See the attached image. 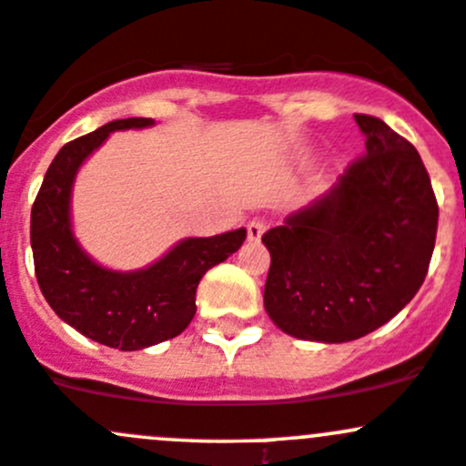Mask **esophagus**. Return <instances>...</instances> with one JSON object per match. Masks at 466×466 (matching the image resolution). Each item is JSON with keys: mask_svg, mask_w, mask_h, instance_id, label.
I'll list each match as a JSON object with an SVG mask.
<instances>
[{"mask_svg": "<svg viewBox=\"0 0 466 466\" xmlns=\"http://www.w3.org/2000/svg\"><path fill=\"white\" fill-rule=\"evenodd\" d=\"M266 220L263 218H252L250 223H248V238H250V241H259V238L263 237V232H266Z\"/></svg>", "mask_w": 466, "mask_h": 466, "instance_id": "1", "label": "esophagus"}]
</instances>
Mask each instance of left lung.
I'll list each match as a JSON object with an SVG mask.
<instances>
[{
    "label": "left lung",
    "instance_id": "8db88e82",
    "mask_svg": "<svg viewBox=\"0 0 466 466\" xmlns=\"http://www.w3.org/2000/svg\"><path fill=\"white\" fill-rule=\"evenodd\" d=\"M354 119L363 157L261 237L263 307L299 340L350 342L383 327L415 298L433 257L440 209L420 153L377 116Z\"/></svg>",
    "mask_w": 466,
    "mask_h": 466
}]
</instances>
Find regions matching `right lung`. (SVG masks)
Returning <instances> with one entry per match:
<instances>
[{
	"instance_id": "right-lung-1",
	"label": "right lung",
	"mask_w": 466,
	"mask_h": 466,
	"mask_svg": "<svg viewBox=\"0 0 466 466\" xmlns=\"http://www.w3.org/2000/svg\"><path fill=\"white\" fill-rule=\"evenodd\" d=\"M153 119H119L65 144L42 180L31 209V248L42 295L56 316L89 340L121 351L176 338L196 316V289L211 266L246 241V228L189 237L139 270H112L81 248L72 229L78 168L115 130L148 128Z\"/></svg>"
}]
</instances>
